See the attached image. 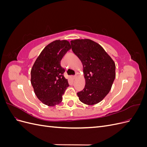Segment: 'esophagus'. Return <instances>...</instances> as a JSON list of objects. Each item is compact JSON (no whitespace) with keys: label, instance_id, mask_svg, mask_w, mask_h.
<instances>
[{"label":"esophagus","instance_id":"1","mask_svg":"<svg viewBox=\"0 0 147 147\" xmlns=\"http://www.w3.org/2000/svg\"><path fill=\"white\" fill-rule=\"evenodd\" d=\"M76 77H77V75H74V76H72V78H73V79H75Z\"/></svg>","mask_w":147,"mask_h":147}]
</instances>
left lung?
<instances>
[{"instance_id": "obj_1", "label": "left lung", "mask_w": 147, "mask_h": 147, "mask_svg": "<svg viewBox=\"0 0 147 147\" xmlns=\"http://www.w3.org/2000/svg\"><path fill=\"white\" fill-rule=\"evenodd\" d=\"M72 50L83 65L85 86L77 92L87 105L99 103L108 94L115 78V64L98 43L90 39L70 41Z\"/></svg>"}]
</instances>
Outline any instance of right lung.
Returning <instances> with one entry per match:
<instances>
[{"mask_svg": "<svg viewBox=\"0 0 147 147\" xmlns=\"http://www.w3.org/2000/svg\"><path fill=\"white\" fill-rule=\"evenodd\" d=\"M71 48L67 40H55L45 47L31 69L30 82L37 98L44 104H59L69 85L61 61Z\"/></svg>", "mask_w": 147, "mask_h": 147, "instance_id": "right-lung-1", "label": "right lung"}]
</instances>
